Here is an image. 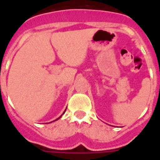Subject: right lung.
I'll return each instance as SVG.
<instances>
[{
  "label": "right lung",
  "mask_w": 160,
  "mask_h": 160,
  "mask_svg": "<svg viewBox=\"0 0 160 160\" xmlns=\"http://www.w3.org/2000/svg\"><path fill=\"white\" fill-rule=\"evenodd\" d=\"M61 118V117H60V118ZM59 118H57V119H59ZM57 119H56V120H57Z\"/></svg>",
  "instance_id": "obj_1"
}]
</instances>
